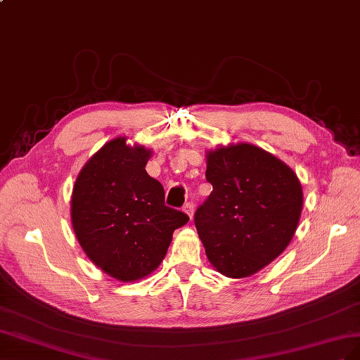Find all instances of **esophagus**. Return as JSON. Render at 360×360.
<instances>
[{
  "label": "esophagus",
  "mask_w": 360,
  "mask_h": 360,
  "mask_svg": "<svg viewBox=\"0 0 360 360\" xmlns=\"http://www.w3.org/2000/svg\"><path fill=\"white\" fill-rule=\"evenodd\" d=\"M184 211H186L188 214V217L193 219V211H194V205L193 202H187L186 205H184Z\"/></svg>",
  "instance_id": "34e87169"
}]
</instances>
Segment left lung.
<instances>
[{
    "label": "left lung",
    "mask_w": 360,
    "mask_h": 360,
    "mask_svg": "<svg viewBox=\"0 0 360 360\" xmlns=\"http://www.w3.org/2000/svg\"><path fill=\"white\" fill-rule=\"evenodd\" d=\"M212 193L194 212L210 262L240 279L276 259L300 220L303 191L297 174L271 153L248 143L208 152Z\"/></svg>",
    "instance_id": "8db88e82"
}]
</instances>
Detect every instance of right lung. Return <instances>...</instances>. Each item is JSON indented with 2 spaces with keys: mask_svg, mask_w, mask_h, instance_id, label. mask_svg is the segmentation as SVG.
<instances>
[{
  "mask_svg": "<svg viewBox=\"0 0 360 360\" xmlns=\"http://www.w3.org/2000/svg\"><path fill=\"white\" fill-rule=\"evenodd\" d=\"M150 152L125 139L102 146L79 172L72 193V226L99 269L123 282L150 274L164 259L174 229L190 217L164 203L150 178Z\"/></svg>",
  "mask_w": 360,
  "mask_h": 360,
  "instance_id": "right-lung-1",
  "label": "right lung"
}]
</instances>
